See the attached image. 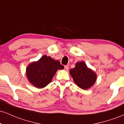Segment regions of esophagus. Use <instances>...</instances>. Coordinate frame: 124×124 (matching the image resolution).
Returning a JSON list of instances; mask_svg holds the SVG:
<instances>
[{
  "instance_id": "34e87169",
  "label": "esophagus",
  "mask_w": 124,
  "mask_h": 124,
  "mask_svg": "<svg viewBox=\"0 0 124 124\" xmlns=\"http://www.w3.org/2000/svg\"><path fill=\"white\" fill-rule=\"evenodd\" d=\"M64 69H65V70H68V69H69V66H68V65L65 66V68H64Z\"/></svg>"
}]
</instances>
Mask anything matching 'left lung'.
Returning <instances> with one entry per match:
<instances>
[{
	"mask_svg": "<svg viewBox=\"0 0 124 124\" xmlns=\"http://www.w3.org/2000/svg\"><path fill=\"white\" fill-rule=\"evenodd\" d=\"M69 73L75 83L83 90L92 87L97 80L96 73L82 61L76 62L75 68L69 70Z\"/></svg>",
	"mask_w": 124,
	"mask_h": 124,
	"instance_id": "1",
	"label": "left lung"
}]
</instances>
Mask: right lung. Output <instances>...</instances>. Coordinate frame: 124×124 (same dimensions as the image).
Returning <instances> with one entry per match:
<instances>
[{"mask_svg":"<svg viewBox=\"0 0 124 124\" xmlns=\"http://www.w3.org/2000/svg\"><path fill=\"white\" fill-rule=\"evenodd\" d=\"M64 66L59 61L44 55L37 61L31 62L26 68V76L29 82L35 87L41 89L46 87L52 81L59 69Z\"/></svg>","mask_w":124,"mask_h":124,"instance_id":"add662e5","label":"right lung"}]
</instances>
